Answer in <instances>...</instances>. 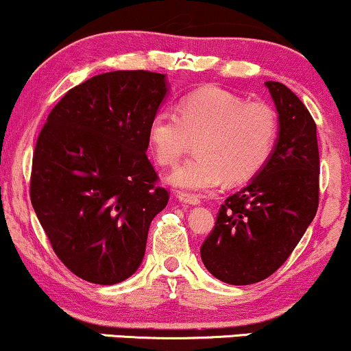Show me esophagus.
Listing matches in <instances>:
<instances>
[{"instance_id": "obj_1", "label": "esophagus", "mask_w": 351, "mask_h": 351, "mask_svg": "<svg viewBox=\"0 0 351 351\" xmlns=\"http://www.w3.org/2000/svg\"><path fill=\"white\" fill-rule=\"evenodd\" d=\"M178 199H180V203L186 204V206H198V204H201V201H199L198 196L186 195V193H180Z\"/></svg>"}]
</instances>
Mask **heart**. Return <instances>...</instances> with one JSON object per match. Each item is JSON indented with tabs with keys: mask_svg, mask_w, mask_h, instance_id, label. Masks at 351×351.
Instances as JSON below:
<instances>
[{
	"mask_svg": "<svg viewBox=\"0 0 351 351\" xmlns=\"http://www.w3.org/2000/svg\"><path fill=\"white\" fill-rule=\"evenodd\" d=\"M279 134L276 110L264 102H245L223 87L206 86L184 95L178 115L160 110L148 125V142L156 162L171 167L196 138L195 158L168 175L173 188L209 191L224 181L243 183L271 158Z\"/></svg>",
	"mask_w": 351,
	"mask_h": 351,
	"instance_id": "1",
	"label": "heart"
}]
</instances>
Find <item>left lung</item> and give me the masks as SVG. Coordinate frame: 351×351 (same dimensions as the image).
Segmentation results:
<instances>
[{
    "label": "left lung",
    "mask_w": 351,
    "mask_h": 351,
    "mask_svg": "<svg viewBox=\"0 0 351 351\" xmlns=\"http://www.w3.org/2000/svg\"><path fill=\"white\" fill-rule=\"evenodd\" d=\"M279 114L271 158L247 186L226 198L201 261L232 285L264 280L291 256L318 208L317 125L307 107L280 82L267 80Z\"/></svg>",
    "instance_id": "left-lung-1"
}]
</instances>
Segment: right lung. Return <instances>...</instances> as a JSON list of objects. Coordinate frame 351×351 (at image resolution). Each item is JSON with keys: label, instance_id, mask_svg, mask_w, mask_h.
<instances>
[{"label": "right lung", "instance_id": "1", "mask_svg": "<svg viewBox=\"0 0 351 351\" xmlns=\"http://www.w3.org/2000/svg\"><path fill=\"white\" fill-rule=\"evenodd\" d=\"M170 92L167 75L114 71L71 88L39 134L31 203L69 271L119 284L142 264L168 191L147 156L148 125Z\"/></svg>", "mask_w": 351, "mask_h": 351}]
</instances>
